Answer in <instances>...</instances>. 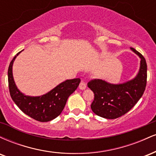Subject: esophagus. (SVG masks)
<instances>
[{
	"label": "esophagus",
	"mask_w": 156,
	"mask_h": 156,
	"mask_svg": "<svg viewBox=\"0 0 156 156\" xmlns=\"http://www.w3.org/2000/svg\"><path fill=\"white\" fill-rule=\"evenodd\" d=\"M86 88H87V84L84 83L83 81H81L79 84V89L80 90H84Z\"/></svg>",
	"instance_id": "obj_1"
}]
</instances>
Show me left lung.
Masks as SVG:
<instances>
[{
	"label": "left lung",
	"mask_w": 156,
	"mask_h": 156,
	"mask_svg": "<svg viewBox=\"0 0 156 156\" xmlns=\"http://www.w3.org/2000/svg\"><path fill=\"white\" fill-rule=\"evenodd\" d=\"M130 50L141 59L139 72L133 79L121 83H112L101 79L88 83V87L94 94L91 108L99 117L113 119L124 115L144 94L147 84L146 60L134 48Z\"/></svg>",
	"instance_id": "obj_1"
}]
</instances>
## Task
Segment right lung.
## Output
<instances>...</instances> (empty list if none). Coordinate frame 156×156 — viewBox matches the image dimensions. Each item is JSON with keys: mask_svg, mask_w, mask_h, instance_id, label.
Here are the masks:
<instances>
[{"mask_svg": "<svg viewBox=\"0 0 156 156\" xmlns=\"http://www.w3.org/2000/svg\"><path fill=\"white\" fill-rule=\"evenodd\" d=\"M22 51L14 57L9 67L8 80L10 95L15 104L26 115L42 122L53 120L60 115L68 98L78 88L80 82V78L64 80L42 95H26L17 88L12 73L14 62Z\"/></svg>", "mask_w": 156, "mask_h": 156, "instance_id": "obj_1", "label": "right lung"}]
</instances>
